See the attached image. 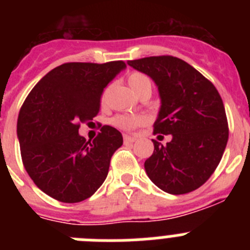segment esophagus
I'll return each instance as SVG.
<instances>
[{"instance_id":"obj_1","label":"esophagus","mask_w":250,"mask_h":250,"mask_svg":"<svg viewBox=\"0 0 250 250\" xmlns=\"http://www.w3.org/2000/svg\"><path fill=\"white\" fill-rule=\"evenodd\" d=\"M135 140H136V138H134V136L124 135V143H125V144H131V143H134Z\"/></svg>"}]
</instances>
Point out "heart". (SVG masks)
<instances>
[{
  "instance_id": "1",
  "label": "heart",
  "mask_w": 250,
  "mask_h": 250,
  "mask_svg": "<svg viewBox=\"0 0 250 250\" xmlns=\"http://www.w3.org/2000/svg\"><path fill=\"white\" fill-rule=\"evenodd\" d=\"M127 81H129L130 87L134 90V92L138 91L144 85H150L149 79L144 74H140V72L130 74L129 77H127ZM111 124L118 129L132 130L144 124V118L135 116V115H118V116L112 118Z\"/></svg>"
}]
</instances>
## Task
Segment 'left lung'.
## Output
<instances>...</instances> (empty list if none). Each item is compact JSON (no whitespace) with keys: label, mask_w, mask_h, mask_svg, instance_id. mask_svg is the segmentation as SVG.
<instances>
[{"label":"left lung","mask_w":250,"mask_h":250,"mask_svg":"<svg viewBox=\"0 0 250 250\" xmlns=\"http://www.w3.org/2000/svg\"><path fill=\"white\" fill-rule=\"evenodd\" d=\"M158 86L161 106L154 134L171 135L156 140L145 160V171L165 193L187 194L202 187L222 160L229 130L224 104L210 81L174 56H151L127 61Z\"/></svg>","instance_id":"8db88e82"}]
</instances>
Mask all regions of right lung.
I'll return each instance as SVG.
<instances>
[{
    "instance_id": "right-lung-1",
    "label": "right lung",
    "mask_w": 250,
    "mask_h": 250,
    "mask_svg": "<svg viewBox=\"0 0 250 250\" xmlns=\"http://www.w3.org/2000/svg\"><path fill=\"white\" fill-rule=\"evenodd\" d=\"M126 67L124 61L67 62L31 90L17 120L22 163L36 187L62 203L87 199L105 182L123 135L105 125L94 140L79 135L80 123L99 114L104 89Z\"/></svg>"
}]
</instances>
